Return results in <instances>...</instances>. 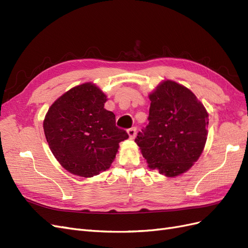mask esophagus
Listing matches in <instances>:
<instances>
[{"mask_svg": "<svg viewBox=\"0 0 248 248\" xmlns=\"http://www.w3.org/2000/svg\"><path fill=\"white\" fill-rule=\"evenodd\" d=\"M127 133H128L130 139H134V137H136V134H137V127H132V128H129L128 130H127Z\"/></svg>", "mask_w": 248, "mask_h": 248, "instance_id": "esophagus-1", "label": "esophagus"}]
</instances>
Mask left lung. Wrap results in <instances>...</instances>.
I'll return each instance as SVG.
<instances>
[{"label": "left lung", "mask_w": 248, "mask_h": 248, "mask_svg": "<svg viewBox=\"0 0 248 248\" xmlns=\"http://www.w3.org/2000/svg\"><path fill=\"white\" fill-rule=\"evenodd\" d=\"M149 124L136 142L150 169L176 177L188 170L204 150L208 112L189 89L164 80L149 95Z\"/></svg>", "instance_id": "8db88e82"}]
</instances>
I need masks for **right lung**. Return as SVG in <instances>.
Returning a JSON list of instances; mask_svg holds the SVG:
<instances>
[{
	"label": "right lung",
	"mask_w": 248,
	"mask_h": 248,
	"mask_svg": "<svg viewBox=\"0 0 248 248\" xmlns=\"http://www.w3.org/2000/svg\"><path fill=\"white\" fill-rule=\"evenodd\" d=\"M107 96L92 82L67 91L51 104L43 129L52 154L73 175L90 178L109 169L128 134L104 108Z\"/></svg>",
	"instance_id": "1"
}]
</instances>
